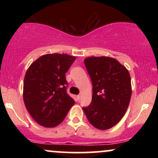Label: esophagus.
<instances>
[{
    "label": "esophagus",
    "mask_w": 158,
    "mask_h": 158,
    "mask_svg": "<svg viewBox=\"0 0 158 158\" xmlns=\"http://www.w3.org/2000/svg\"><path fill=\"white\" fill-rule=\"evenodd\" d=\"M77 100L79 101L81 99V95H78L77 97Z\"/></svg>",
    "instance_id": "34e87169"
}]
</instances>
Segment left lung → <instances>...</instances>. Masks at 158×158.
<instances>
[{"label": "left lung", "mask_w": 158, "mask_h": 158, "mask_svg": "<svg viewBox=\"0 0 158 158\" xmlns=\"http://www.w3.org/2000/svg\"><path fill=\"white\" fill-rule=\"evenodd\" d=\"M93 85L91 103L83 107L92 126L100 130L117 125L126 114L131 97L128 70L117 59L106 56L85 59Z\"/></svg>", "instance_id": "left-lung-1"}]
</instances>
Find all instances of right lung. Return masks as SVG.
I'll list each match as a JSON object with an SVG mask.
<instances>
[{
    "mask_svg": "<svg viewBox=\"0 0 158 158\" xmlns=\"http://www.w3.org/2000/svg\"><path fill=\"white\" fill-rule=\"evenodd\" d=\"M68 54H46L27 69L23 97L30 115L41 126H57L64 120L75 101L67 93L65 73L75 61Z\"/></svg>",
    "mask_w": 158,
    "mask_h": 158,
    "instance_id": "right-lung-1",
    "label": "right lung"
}]
</instances>
